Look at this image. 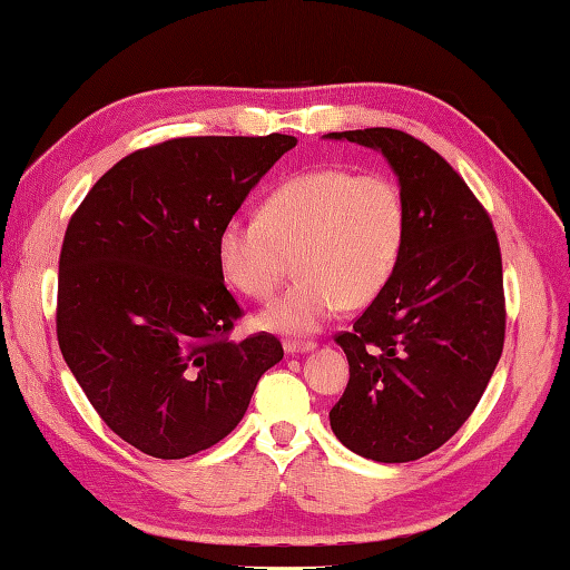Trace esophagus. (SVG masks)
I'll return each mask as SVG.
<instances>
[{
    "label": "esophagus",
    "instance_id": "obj_1",
    "mask_svg": "<svg viewBox=\"0 0 570 570\" xmlns=\"http://www.w3.org/2000/svg\"><path fill=\"white\" fill-rule=\"evenodd\" d=\"M314 348H316L314 341H284V351L292 356L306 354V351H314Z\"/></svg>",
    "mask_w": 570,
    "mask_h": 570
}]
</instances>
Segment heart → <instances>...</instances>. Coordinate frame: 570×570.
<instances>
[{
  "label": "heart",
  "instance_id": "1",
  "mask_svg": "<svg viewBox=\"0 0 570 570\" xmlns=\"http://www.w3.org/2000/svg\"><path fill=\"white\" fill-rule=\"evenodd\" d=\"M409 212L396 179L346 167L298 171L266 196L258 216H232L216 236L226 282L268 298L296 262L298 282L268 304L258 324L306 336L341 306H366L396 274Z\"/></svg>",
  "mask_w": 570,
  "mask_h": 570
}]
</instances>
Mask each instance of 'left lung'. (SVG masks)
Here are the masks:
<instances>
[{
  "mask_svg": "<svg viewBox=\"0 0 570 570\" xmlns=\"http://www.w3.org/2000/svg\"><path fill=\"white\" fill-rule=\"evenodd\" d=\"M326 139L384 154L409 212L396 274L336 336L351 376L328 411L331 431L364 459L416 461L463 426L501 358L499 239L451 164L411 134L374 127Z\"/></svg>",
  "mask_w": 570,
  "mask_h": 570,
  "instance_id": "8db88e82",
  "label": "left lung"
}]
</instances>
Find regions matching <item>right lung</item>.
<instances>
[{"instance_id": "add662e5", "label": "right lung", "mask_w": 570, "mask_h": 570, "mask_svg": "<svg viewBox=\"0 0 570 570\" xmlns=\"http://www.w3.org/2000/svg\"><path fill=\"white\" fill-rule=\"evenodd\" d=\"M296 137H181L129 154L67 226L57 338L101 421L154 459L219 443L282 341L229 338L242 308L216 262L222 224Z\"/></svg>"}]
</instances>
